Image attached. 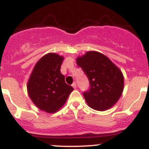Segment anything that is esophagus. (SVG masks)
I'll return each instance as SVG.
<instances>
[{"label": "esophagus", "mask_w": 149, "mask_h": 149, "mask_svg": "<svg viewBox=\"0 0 149 149\" xmlns=\"http://www.w3.org/2000/svg\"><path fill=\"white\" fill-rule=\"evenodd\" d=\"M72 86H73V88H74V89H76V87H77V86H76V83H73V84H72Z\"/></svg>", "instance_id": "esophagus-1"}]
</instances>
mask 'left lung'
<instances>
[{
  "label": "left lung",
  "instance_id": "left-lung-1",
  "mask_svg": "<svg viewBox=\"0 0 149 149\" xmlns=\"http://www.w3.org/2000/svg\"><path fill=\"white\" fill-rule=\"evenodd\" d=\"M89 80L90 88L83 96L90 107L103 111L112 107L122 95L124 76L107 56L97 52H88L76 59Z\"/></svg>",
  "mask_w": 149,
  "mask_h": 149
}]
</instances>
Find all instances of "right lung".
Masks as SVG:
<instances>
[{
	"label": "right lung",
	"instance_id": "add662e5",
	"mask_svg": "<svg viewBox=\"0 0 149 149\" xmlns=\"http://www.w3.org/2000/svg\"><path fill=\"white\" fill-rule=\"evenodd\" d=\"M63 57L57 54H47L39 60L27 83L28 95L41 110L54 113L66 102L73 88L65 82L61 73Z\"/></svg>",
	"mask_w": 149,
	"mask_h": 149
}]
</instances>
